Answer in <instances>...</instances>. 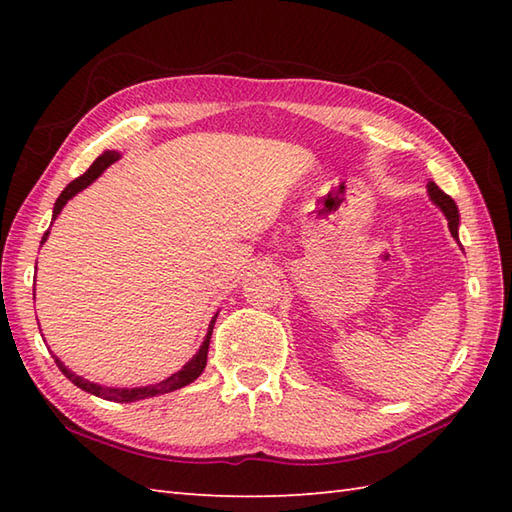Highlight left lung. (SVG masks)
<instances>
[{
    "label": "left lung",
    "instance_id": "8db88e82",
    "mask_svg": "<svg viewBox=\"0 0 512 512\" xmlns=\"http://www.w3.org/2000/svg\"><path fill=\"white\" fill-rule=\"evenodd\" d=\"M429 198L431 202L438 206V209L444 213V217L449 220V231L451 235L458 239V226H460V213H458V206L451 200V195L444 193L436 182H429Z\"/></svg>",
    "mask_w": 512,
    "mask_h": 512
}]
</instances>
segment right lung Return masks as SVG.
Returning <instances> with one entry per match:
<instances>
[{
    "label": "right lung",
    "instance_id": "right-lung-1",
    "mask_svg": "<svg viewBox=\"0 0 512 512\" xmlns=\"http://www.w3.org/2000/svg\"><path fill=\"white\" fill-rule=\"evenodd\" d=\"M118 158H121V154H118V151H105V154H101L99 158H96L94 162H92V167L83 173V176H79L76 180H72L68 187H65L63 191H61V195L57 198V202H54V211H52V220H57V215L61 213V209L65 204H68V200L70 198H74L76 193L79 191H83L85 187H90V184L101 176V173L112 165V162H116ZM48 233L50 231H46V235H43V239L41 242H46L48 239ZM215 319H217V314L213 317V321H211V325H209V332H206V336H204V343L200 345V350L195 352V356L191 358V361L184 365L180 372H176V374H171L169 378H165V380H160V383H156V385H147V387H132V389H116V387H103V385H96V383H90V380H85L83 376H76L74 372H70L68 367H65L57 356H54V363L59 365V369L61 372L65 374V378L68 380H72V383L76 385V387H81L83 391H88V394H94V396H99V398H105V400H114V402H136V400H143V398H151V396H158V394H169V391H173V389H180V387H184V385H189V383H193L195 378H198L202 372H204V367H206V354H209V343H211V332H213V325H215Z\"/></svg>",
    "mask_w": 512,
    "mask_h": 512
}]
</instances>
